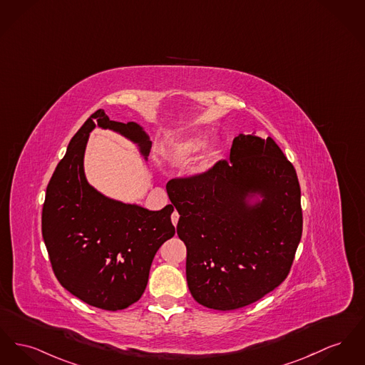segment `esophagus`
Masks as SVG:
<instances>
[{
  "label": "esophagus",
  "mask_w": 365,
  "mask_h": 365,
  "mask_svg": "<svg viewBox=\"0 0 365 365\" xmlns=\"http://www.w3.org/2000/svg\"><path fill=\"white\" fill-rule=\"evenodd\" d=\"M171 220L172 223H173V226H176V225H178V220H179V214H178L176 211H173V214L171 215Z\"/></svg>",
  "instance_id": "1"
}]
</instances>
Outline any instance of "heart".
Returning <instances> with one entry per match:
<instances>
[{
    "mask_svg": "<svg viewBox=\"0 0 365 365\" xmlns=\"http://www.w3.org/2000/svg\"><path fill=\"white\" fill-rule=\"evenodd\" d=\"M205 140H207L205 135L195 133L193 136L185 138V139L173 143L171 148H170V151H168L170 161L173 163V164H182V163L189 161L193 155H195L198 151L204 148ZM215 155H216V150L215 149L208 151V154L205 155V158H204V161L201 164V170L202 171L207 170L212 164Z\"/></svg>",
    "mask_w": 365,
    "mask_h": 365,
    "instance_id": "1",
    "label": "heart"
}]
</instances>
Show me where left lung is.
I'll return each instance as SVG.
<instances>
[{"mask_svg":"<svg viewBox=\"0 0 365 365\" xmlns=\"http://www.w3.org/2000/svg\"><path fill=\"white\" fill-rule=\"evenodd\" d=\"M167 192L180 215L186 279L200 304L240 309L287 279L302 237L300 186L272 138L240 133L229 161L172 179Z\"/></svg>","mask_w":365,"mask_h":365,"instance_id":"8db88e82","label":"left lung"}]
</instances>
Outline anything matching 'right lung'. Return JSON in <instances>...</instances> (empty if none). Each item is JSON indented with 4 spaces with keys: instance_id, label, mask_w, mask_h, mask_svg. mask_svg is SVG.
Instances as JSON below:
<instances>
[{
    "instance_id": "right-lung-1",
    "label": "right lung",
    "mask_w": 365,
    "mask_h": 365,
    "mask_svg": "<svg viewBox=\"0 0 365 365\" xmlns=\"http://www.w3.org/2000/svg\"><path fill=\"white\" fill-rule=\"evenodd\" d=\"M95 127L111 129L138 145L148 158L151 142L130 121H111L96 110L71 138L53 172L43 207V237L53 273L70 294L103 310H121L140 299L158 248L175 235L171 204L149 211L92 187L84 154Z\"/></svg>"
}]
</instances>
